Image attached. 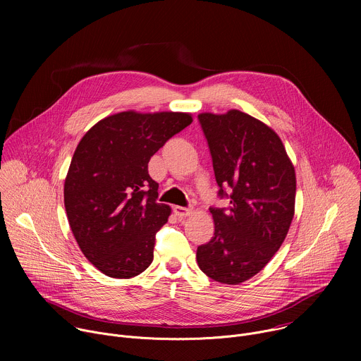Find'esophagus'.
I'll return each instance as SVG.
<instances>
[{
  "mask_svg": "<svg viewBox=\"0 0 361 361\" xmlns=\"http://www.w3.org/2000/svg\"><path fill=\"white\" fill-rule=\"evenodd\" d=\"M173 210H174V214H176L178 219H185V217H188L190 214H192V210H191V209L180 207V205H176V207H174Z\"/></svg>",
  "mask_w": 361,
  "mask_h": 361,
  "instance_id": "obj_1",
  "label": "esophagus"
}]
</instances>
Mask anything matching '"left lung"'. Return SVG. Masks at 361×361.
<instances>
[{
  "label": "left lung",
  "mask_w": 361,
  "mask_h": 361,
  "mask_svg": "<svg viewBox=\"0 0 361 361\" xmlns=\"http://www.w3.org/2000/svg\"><path fill=\"white\" fill-rule=\"evenodd\" d=\"M228 210L210 209L214 235L197 248L200 270L223 284L260 273L281 247L294 217L295 171L279 134L240 110L198 114Z\"/></svg>",
  "instance_id": "left-lung-1"
}]
</instances>
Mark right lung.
Masks as SVG:
<instances>
[{
	"label": "right lung",
	"instance_id": "right-lung-1",
	"mask_svg": "<svg viewBox=\"0 0 361 361\" xmlns=\"http://www.w3.org/2000/svg\"><path fill=\"white\" fill-rule=\"evenodd\" d=\"M191 123L190 113L128 110L99 120L80 140L64 205L78 247L102 274L131 279L152 263L156 233L171 209L156 201L148 161Z\"/></svg>",
	"mask_w": 361,
	"mask_h": 361
}]
</instances>
